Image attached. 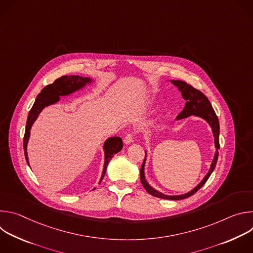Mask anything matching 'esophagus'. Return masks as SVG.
I'll use <instances>...</instances> for the list:
<instances>
[{"label": "esophagus", "instance_id": "34e87169", "mask_svg": "<svg viewBox=\"0 0 253 253\" xmlns=\"http://www.w3.org/2000/svg\"><path fill=\"white\" fill-rule=\"evenodd\" d=\"M133 138H134V135L132 133H128L124 138V143L126 144V145H129V144H131L133 142Z\"/></svg>", "mask_w": 253, "mask_h": 253}]
</instances>
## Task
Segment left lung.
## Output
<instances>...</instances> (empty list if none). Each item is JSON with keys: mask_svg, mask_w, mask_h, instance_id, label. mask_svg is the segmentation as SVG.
<instances>
[{"mask_svg": "<svg viewBox=\"0 0 253 253\" xmlns=\"http://www.w3.org/2000/svg\"><path fill=\"white\" fill-rule=\"evenodd\" d=\"M171 83L178 88V90L181 92L183 99L186 100L184 109L178 114L176 119L177 120L184 119V118H187V117L193 115V116L200 117V118L204 119L209 124V126L211 127L212 133H213L214 145H215V148H216L214 158H213L212 163L210 165L209 171L204 176V178L202 179V181L195 188H193L191 191H189L185 194L165 195V194L157 191L156 189H154L153 187H151L148 184V182L146 181V179H145V173H144V167H145L146 157H147V152L146 151H145V158H144L142 167L140 169V179H141V183H142L143 187L146 189V191L149 194H151L155 197H158V198H163V199H168V200H181V199L190 197L191 195L196 193L205 184V182L208 180L209 176L211 175V173L215 169L216 163H217V159H218V149L220 147L219 146V121H218V118H217V116H216V114L213 110L211 103L209 102L207 97L202 92L193 88L191 85H189V84H187L186 82H183V81L171 80Z\"/></svg>", "mask_w": 253, "mask_h": 253, "instance_id": "8db88e82", "label": "left lung"}]
</instances>
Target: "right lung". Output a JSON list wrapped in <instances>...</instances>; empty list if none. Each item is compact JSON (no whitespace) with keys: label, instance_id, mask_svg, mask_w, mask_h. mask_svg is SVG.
<instances>
[{"label":"right lung","instance_id":"add662e5","mask_svg":"<svg viewBox=\"0 0 253 253\" xmlns=\"http://www.w3.org/2000/svg\"><path fill=\"white\" fill-rule=\"evenodd\" d=\"M93 82V80L89 77H81V76H62L61 78L55 80L54 83L46 86L41 93L37 96L35 100V103L32 107V109L29 112L27 124H26V131L24 136V152L27 163L29 165L28 153H27V145L30 138V130L32 125L38 118L41 111L45 107L53 105L60 100V96H68L76 91L83 89L86 85H89ZM123 148V142L120 137H110L108 138L104 143V153H105V161H104V168L102 172V176L100 179V182L106 173V169L108 163L110 162L112 157L121 151Z\"/></svg>","mask_w":253,"mask_h":253}]
</instances>
